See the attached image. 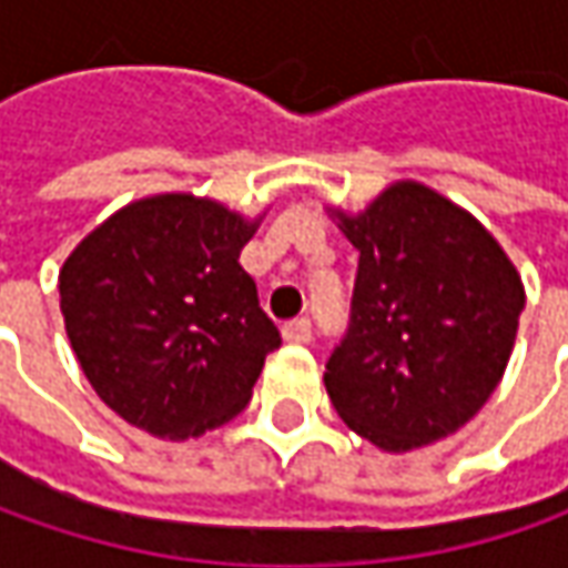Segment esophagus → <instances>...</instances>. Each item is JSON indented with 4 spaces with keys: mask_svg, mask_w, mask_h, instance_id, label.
Returning a JSON list of instances; mask_svg holds the SVG:
<instances>
[{
    "mask_svg": "<svg viewBox=\"0 0 568 568\" xmlns=\"http://www.w3.org/2000/svg\"><path fill=\"white\" fill-rule=\"evenodd\" d=\"M284 341H287V344H310V341H313V325H310V318H294V322H287V325H284Z\"/></svg>",
    "mask_w": 568,
    "mask_h": 568,
    "instance_id": "esophagus-1",
    "label": "esophagus"
}]
</instances>
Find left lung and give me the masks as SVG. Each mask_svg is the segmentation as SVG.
<instances>
[{"label":"left lung","instance_id":"left-lung-1","mask_svg":"<svg viewBox=\"0 0 568 568\" xmlns=\"http://www.w3.org/2000/svg\"><path fill=\"white\" fill-rule=\"evenodd\" d=\"M332 217L361 265L347 335L325 366L328 398L382 452L433 446L503 379L525 310L521 274L470 211L417 180Z\"/></svg>","mask_w":568,"mask_h":568}]
</instances>
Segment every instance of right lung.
<instances>
[{
  "mask_svg": "<svg viewBox=\"0 0 568 568\" xmlns=\"http://www.w3.org/2000/svg\"><path fill=\"white\" fill-rule=\"evenodd\" d=\"M262 224L224 202H129L69 252L59 310L91 388L125 424L183 443L233 420L281 344L240 252Z\"/></svg>",
  "mask_w": 568,
  "mask_h": 568,
  "instance_id": "1",
  "label": "right lung"
}]
</instances>
